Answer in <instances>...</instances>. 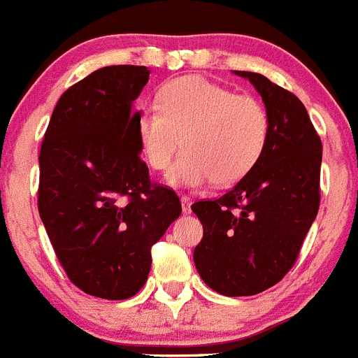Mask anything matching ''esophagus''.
Listing matches in <instances>:
<instances>
[{"mask_svg":"<svg viewBox=\"0 0 358 358\" xmlns=\"http://www.w3.org/2000/svg\"><path fill=\"white\" fill-rule=\"evenodd\" d=\"M180 201H182V210H183V214H191V203H192L191 198L185 196V194H182V198H180Z\"/></svg>","mask_w":358,"mask_h":358,"instance_id":"1","label":"esophagus"}]
</instances>
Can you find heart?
<instances>
[{
  "label": "heart",
  "instance_id": "b5f03b06",
  "mask_svg": "<svg viewBox=\"0 0 358 358\" xmlns=\"http://www.w3.org/2000/svg\"><path fill=\"white\" fill-rule=\"evenodd\" d=\"M270 135L265 104L238 95L200 76L178 77L162 86L157 108H141L133 136L142 158L157 173H167L178 145L169 182L196 187L213 180L231 187L257 166Z\"/></svg>",
  "mask_w": 358,
  "mask_h": 358
}]
</instances>
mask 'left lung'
Returning a JSON list of instances; mask_svg holds the SVG:
<instances>
[{"label": "left lung", "instance_id": "obj_1", "mask_svg": "<svg viewBox=\"0 0 358 358\" xmlns=\"http://www.w3.org/2000/svg\"><path fill=\"white\" fill-rule=\"evenodd\" d=\"M259 92L270 117L265 153L243 180L192 203L203 225L194 265L205 285L229 297L256 295L297 261L321 203L322 144L303 102L261 73L234 71Z\"/></svg>", "mask_w": 358, "mask_h": 358}]
</instances>
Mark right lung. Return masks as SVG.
Masks as SVG:
<instances>
[{"label": "right lung", "mask_w": 358, "mask_h": 358, "mask_svg": "<svg viewBox=\"0 0 358 358\" xmlns=\"http://www.w3.org/2000/svg\"><path fill=\"white\" fill-rule=\"evenodd\" d=\"M145 66L95 70L55 106L39 153L37 209L70 281L101 299H129L148 281L151 247L182 214L149 178L131 104Z\"/></svg>", "instance_id": "right-lung-1"}]
</instances>
